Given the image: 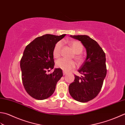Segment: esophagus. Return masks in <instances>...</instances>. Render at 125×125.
Listing matches in <instances>:
<instances>
[{
	"label": "esophagus",
	"instance_id": "esophagus-1",
	"mask_svg": "<svg viewBox=\"0 0 125 125\" xmlns=\"http://www.w3.org/2000/svg\"><path fill=\"white\" fill-rule=\"evenodd\" d=\"M62 73H63V75H65L66 74H67V72H65V71H63Z\"/></svg>",
	"mask_w": 125,
	"mask_h": 125
}]
</instances>
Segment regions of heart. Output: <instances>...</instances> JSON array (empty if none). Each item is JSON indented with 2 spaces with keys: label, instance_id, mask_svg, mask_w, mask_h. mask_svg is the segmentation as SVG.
Segmentation results:
<instances>
[{
  "label": "heart",
  "instance_id": "b5f03b06",
  "mask_svg": "<svg viewBox=\"0 0 125 125\" xmlns=\"http://www.w3.org/2000/svg\"><path fill=\"white\" fill-rule=\"evenodd\" d=\"M70 47L73 51L75 53L74 59L78 63H81L83 62V57L79 55L83 50V46L81 43L77 41H72L69 42ZM62 45V42H58L56 43L53 50V55L55 58H58L60 57L61 50ZM56 67L60 68L66 72H68L75 67V62L73 60L65 59L64 58H61L58 59L55 63Z\"/></svg>",
  "mask_w": 125,
  "mask_h": 125
}]
</instances>
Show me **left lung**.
<instances>
[{
    "instance_id": "left-lung-1",
    "label": "left lung",
    "mask_w": 125,
    "mask_h": 125,
    "mask_svg": "<svg viewBox=\"0 0 125 125\" xmlns=\"http://www.w3.org/2000/svg\"><path fill=\"white\" fill-rule=\"evenodd\" d=\"M70 37L81 42L86 50L87 57L78 70L83 76L75 75L68 90L74 100L86 103L95 98L101 91L107 73L105 53L98 42L88 35Z\"/></svg>"
}]
</instances>
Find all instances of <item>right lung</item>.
I'll list each match as a JSON object with an SVG mask.
<instances>
[{"label": "right lung", "instance_id": "right-lung-1", "mask_svg": "<svg viewBox=\"0 0 125 125\" xmlns=\"http://www.w3.org/2000/svg\"><path fill=\"white\" fill-rule=\"evenodd\" d=\"M66 34H45L35 38L26 46L20 60L22 83L27 93L37 100L51 96L56 85L62 77V70L54 68L53 50L56 43Z\"/></svg>", "mask_w": 125, "mask_h": 125}]
</instances>
